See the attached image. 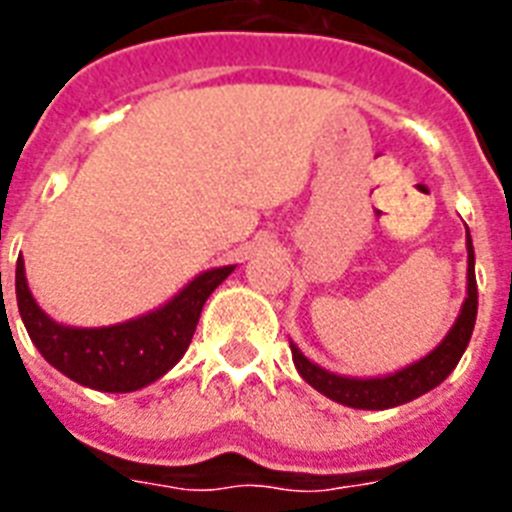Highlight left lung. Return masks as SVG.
Returning <instances> with one entry per match:
<instances>
[{"label":"left lung","instance_id":"1","mask_svg":"<svg viewBox=\"0 0 512 512\" xmlns=\"http://www.w3.org/2000/svg\"><path fill=\"white\" fill-rule=\"evenodd\" d=\"M475 317H478V284H475L473 239L467 230V298H464L462 311H459V317L446 333V338L429 354L395 370V373H386V376L354 378L330 373L317 362L308 360L306 354L290 341L292 362H295L303 381L314 386L319 395L330 397L335 403L349 405V408H360V411H386V408H397V405L411 403L416 397L427 395L429 389H435L451 376V370L459 365L464 349L470 343Z\"/></svg>","mask_w":512,"mask_h":512}]
</instances>
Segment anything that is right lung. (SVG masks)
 <instances>
[{
	"label": "right lung",
	"mask_w": 512,
	"mask_h": 512,
	"mask_svg": "<svg viewBox=\"0 0 512 512\" xmlns=\"http://www.w3.org/2000/svg\"><path fill=\"white\" fill-rule=\"evenodd\" d=\"M233 271L236 265H220L198 273L174 298L142 317L104 327H72L39 308L26 282L23 257H18L15 298L31 343L53 368L96 392H136L185 357L206 298Z\"/></svg>",
	"instance_id": "obj_1"
}]
</instances>
